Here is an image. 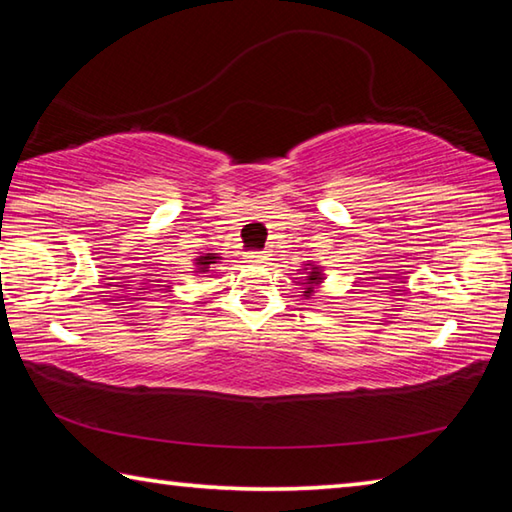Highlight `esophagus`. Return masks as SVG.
<instances>
[{"label":"esophagus","instance_id":"obj_1","mask_svg":"<svg viewBox=\"0 0 512 512\" xmlns=\"http://www.w3.org/2000/svg\"><path fill=\"white\" fill-rule=\"evenodd\" d=\"M246 257H248V262H253V264H266L268 259H271V255H268L266 250H255V253H248Z\"/></svg>","mask_w":512,"mask_h":512}]
</instances>
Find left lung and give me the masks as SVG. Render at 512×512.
Here are the masks:
<instances>
[{
	"label": "left lung",
	"mask_w": 512,
	"mask_h": 512,
	"mask_svg": "<svg viewBox=\"0 0 512 512\" xmlns=\"http://www.w3.org/2000/svg\"><path fill=\"white\" fill-rule=\"evenodd\" d=\"M302 271H307V282H305L307 291H302V293L309 298L318 284L323 282V273H320V266H314V264H307V268H302Z\"/></svg>",
	"instance_id": "left-lung-1"
}]
</instances>
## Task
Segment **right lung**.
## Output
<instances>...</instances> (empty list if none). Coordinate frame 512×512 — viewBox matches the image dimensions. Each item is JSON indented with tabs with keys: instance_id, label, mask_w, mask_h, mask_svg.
<instances>
[{
	"instance_id": "1",
	"label": "right lung",
	"mask_w": 512,
	"mask_h": 512,
	"mask_svg": "<svg viewBox=\"0 0 512 512\" xmlns=\"http://www.w3.org/2000/svg\"><path fill=\"white\" fill-rule=\"evenodd\" d=\"M216 259H219V257H216V253H207V255H201L198 259H194L196 266H198V273H205L207 268L216 264Z\"/></svg>"
}]
</instances>
